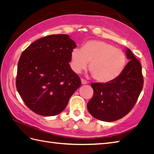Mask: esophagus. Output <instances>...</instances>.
Here are the masks:
<instances>
[{"label": "esophagus", "instance_id": "esophagus-1", "mask_svg": "<svg viewBox=\"0 0 154 154\" xmlns=\"http://www.w3.org/2000/svg\"><path fill=\"white\" fill-rule=\"evenodd\" d=\"M81 82H82V84H86L88 83L87 81L86 80L83 79V78H82V79H81Z\"/></svg>", "mask_w": 154, "mask_h": 154}]
</instances>
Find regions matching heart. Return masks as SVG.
Listing matches in <instances>:
<instances>
[{"mask_svg":"<svg viewBox=\"0 0 154 154\" xmlns=\"http://www.w3.org/2000/svg\"><path fill=\"white\" fill-rule=\"evenodd\" d=\"M89 62V69L94 78L100 82H109L117 78L126 64L123 51L102 40H89L82 48H75L70 53V68L78 74L85 69Z\"/></svg>","mask_w":154,"mask_h":154,"instance_id":"1","label":"heart"}]
</instances>
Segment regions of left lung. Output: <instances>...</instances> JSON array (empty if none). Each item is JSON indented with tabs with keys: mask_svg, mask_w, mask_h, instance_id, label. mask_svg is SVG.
I'll use <instances>...</instances> for the list:
<instances>
[{
	"mask_svg": "<svg viewBox=\"0 0 154 154\" xmlns=\"http://www.w3.org/2000/svg\"><path fill=\"white\" fill-rule=\"evenodd\" d=\"M125 53L130 62L117 78L106 83L91 84L94 95L87 108L99 120L113 122L124 117L136 104L142 90V65L129 48Z\"/></svg>",
	"mask_w": 154,
	"mask_h": 154,
	"instance_id": "obj_1",
	"label": "left lung"
}]
</instances>
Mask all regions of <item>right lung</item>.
<instances>
[{"label":"right lung","instance_id":"obj_1","mask_svg":"<svg viewBox=\"0 0 154 154\" xmlns=\"http://www.w3.org/2000/svg\"><path fill=\"white\" fill-rule=\"evenodd\" d=\"M76 46L67 34H52L37 40L22 53L16 86L34 113L44 116L60 114L80 86V77L69 64Z\"/></svg>","mask_w":154,"mask_h":154}]
</instances>
